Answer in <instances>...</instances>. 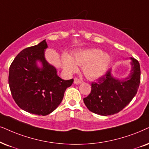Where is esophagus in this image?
Returning <instances> with one entry per match:
<instances>
[{
    "mask_svg": "<svg viewBox=\"0 0 149 149\" xmlns=\"http://www.w3.org/2000/svg\"><path fill=\"white\" fill-rule=\"evenodd\" d=\"M81 81L80 80V79H79L78 78H75L74 79V84H76V85H79L80 84H81Z\"/></svg>",
    "mask_w": 149,
    "mask_h": 149,
    "instance_id": "1",
    "label": "esophagus"
}]
</instances>
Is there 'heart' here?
<instances>
[{"label": "heart", "mask_w": 149, "mask_h": 149, "mask_svg": "<svg viewBox=\"0 0 149 149\" xmlns=\"http://www.w3.org/2000/svg\"><path fill=\"white\" fill-rule=\"evenodd\" d=\"M111 57L109 54L101 52L97 49H89L79 51L74 54L73 59L68 55L63 57L64 68L69 72L78 70L77 65L83 66L85 76L90 79L101 77L107 70Z\"/></svg>", "instance_id": "obj_1"}]
</instances>
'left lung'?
<instances>
[{
    "instance_id": "1",
    "label": "left lung",
    "mask_w": 149,
    "mask_h": 149,
    "mask_svg": "<svg viewBox=\"0 0 149 149\" xmlns=\"http://www.w3.org/2000/svg\"><path fill=\"white\" fill-rule=\"evenodd\" d=\"M130 74L123 80L113 77L111 69L92 83L91 92L84 98L90 111L101 116L118 113L128 105L138 92L140 83V67L138 61L131 57Z\"/></svg>"
}]
</instances>
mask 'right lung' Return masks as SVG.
Wrapping results in <instances>:
<instances>
[{
  "instance_id": "right-lung-1",
  "label": "right lung",
  "mask_w": 149,
  "mask_h": 149,
  "mask_svg": "<svg viewBox=\"0 0 149 149\" xmlns=\"http://www.w3.org/2000/svg\"><path fill=\"white\" fill-rule=\"evenodd\" d=\"M48 48L46 40L36 46L24 49L18 54L9 67V85L13 100L29 113L46 116L62 101L65 90L73 79L63 80L57 70L44 57ZM42 68L36 65V61Z\"/></svg>"
}]
</instances>
